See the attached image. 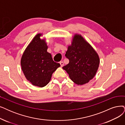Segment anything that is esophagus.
<instances>
[{"mask_svg": "<svg viewBox=\"0 0 125 125\" xmlns=\"http://www.w3.org/2000/svg\"><path fill=\"white\" fill-rule=\"evenodd\" d=\"M60 63V64H61V67H63V62H59Z\"/></svg>", "mask_w": 125, "mask_h": 125, "instance_id": "34e87169", "label": "esophagus"}]
</instances>
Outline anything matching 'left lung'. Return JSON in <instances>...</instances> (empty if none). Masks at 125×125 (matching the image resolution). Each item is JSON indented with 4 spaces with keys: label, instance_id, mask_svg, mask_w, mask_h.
Returning <instances> with one entry per match:
<instances>
[{
    "label": "left lung",
    "instance_id": "obj_1",
    "mask_svg": "<svg viewBox=\"0 0 125 125\" xmlns=\"http://www.w3.org/2000/svg\"><path fill=\"white\" fill-rule=\"evenodd\" d=\"M69 62L62 69L78 85L85 84L95 75L99 58L94 49L80 35L75 34L65 54Z\"/></svg>",
    "mask_w": 125,
    "mask_h": 125
}]
</instances>
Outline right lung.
Returning <instances> with one entry per match:
<instances>
[{
	"mask_svg": "<svg viewBox=\"0 0 125 125\" xmlns=\"http://www.w3.org/2000/svg\"><path fill=\"white\" fill-rule=\"evenodd\" d=\"M42 34H38L25 50L21 59V66L25 77L33 85L39 87L46 86L52 75L61 66L53 61L47 52L48 46Z\"/></svg>",
	"mask_w": 125,
	"mask_h": 125,
	"instance_id": "1",
	"label": "right lung"
}]
</instances>
